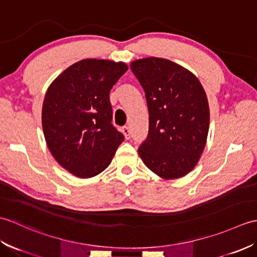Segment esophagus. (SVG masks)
<instances>
[{
    "mask_svg": "<svg viewBox=\"0 0 257 257\" xmlns=\"http://www.w3.org/2000/svg\"><path fill=\"white\" fill-rule=\"evenodd\" d=\"M121 132H122L125 139H130V134H132V133H130V129L128 127H122Z\"/></svg>",
    "mask_w": 257,
    "mask_h": 257,
    "instance_id": "1",
    "label": "esophagus"
}]
</instances>
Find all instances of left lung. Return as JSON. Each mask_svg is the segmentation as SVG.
Listing matches in <instances>:
<instances>
[{"instance_id":"1","label":"left lung","mask_w":257,"mask_h":257,"mask_svg":"<svg viewBox=\"0 0 257 257\" xmlns=\"http://www.w3.org/2000/svg\"><path fill=\"white\" fill-rule=\"evenodd\" d=\"M130 68L143 86L149 110L148 137L138 154L160 178H181L193 170L206 144L210 110L203 87L169 59H137Z\"/></svg>"}]
</instances>
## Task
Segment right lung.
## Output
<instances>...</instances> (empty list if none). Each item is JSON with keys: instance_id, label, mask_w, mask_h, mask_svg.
Instances as JSON below:
<instances>
[{"instance_id": "right-lung-1", "label": "right lung", "mask_w": 257, "mask_h": 257, "mask_svg": "<svg viewBox=\"0 0 257 257\" xmlns=\"http://www.w3.org/2000/svg\"><path fill=\"white\" fill-rule=\"evenodd\" d=\"M122 62L83 59L48 87L42 124L55 160L78 178H91L110 165L123 135L111 123L109 92L127 72Z\"/></svg>"}]
</instances>
